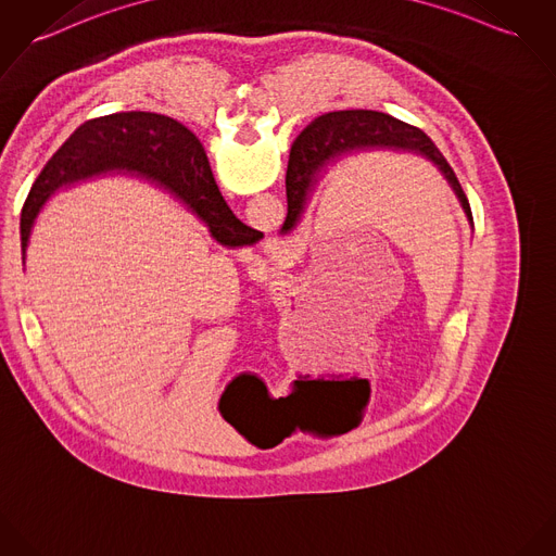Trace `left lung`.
Instances as JSON below:
<instances>
[{
	"mask_svg": "<svg viewBox=\"0 0 556 556\" xmlns=\"http://www.w3.org/2000/svg\"><path fill=\"white\" fill-rule=\"evenodd\" d=\"M375 150H406L421 159H428L429 163L442 173L451 188L455 190L464 212L470 217V203L442 156V152L435 148V143L429 139L421 128L406 125L383 112L372 110H344V112H330L319 118H315L308 127L299 135V139L292 146L294 157V169L288 167L292 173L288 184V217L283 222V232L292 230L302 214V203L308 192V188L317 181V175L324 172L328 165L339 163L342 156L362 154V152H375ZM366 383V393L362 397V408L368 402L370 387ZM302 400H306L308 410L324 421V428L328 433H344L351 429L346 426L349 413L355 417L353 406V389L351 381H294V393ZM345 419V426H341V419ZM351 421V419H349Z\"/></svg>",
	"mask_w": 556,
	"mask_h": 556,
	"instance_id": "obj_1",
	"label": "left lung"
}]
</instances>
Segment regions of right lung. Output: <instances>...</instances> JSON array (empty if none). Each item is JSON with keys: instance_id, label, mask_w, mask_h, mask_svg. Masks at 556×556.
I'll use <instances>...</instances> for the list:
<instances>
[{"instance_id": "1", "label": "right lung", "mask_w": 556, "mask_h": 556, "mask_svg": "<svg viewBox=\"0 0 556 556\" xmlns=\"http://www.w3.org/2000/svg\"><path fill=\"white\" fill-rule=\"evenodd\" d=\"M112 173L139 177L188 210L222 243L239 224L215 186L205 148L181 123L152 112H121L88 121L48 161L21 214L23 262L46 201L72 186Z\"/></svg>"}]
</instances>
